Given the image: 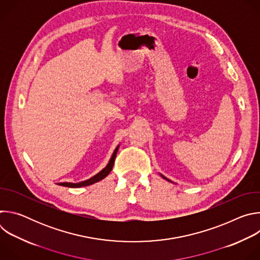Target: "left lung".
I'll list each match as a JSON object with an SVG mask.
<instances>
[{"label":"left lung","mask_w":260,"mask_h":260,"mask_svg":"<svg viewBox=\"0 0 260 260\" xmlns=\"http://www.w3.org/2000/svg\"><path fill=\"white\" fill-rule=\"evenodd\" d=\"M160 176H161V177H162V178H164V179H166V180H168V181H170V180H169V179H167V178H166V177H165V176H162V175H160ZM170 182H172V181H170Z\"/></svg>","instance_id":"1"}]
</instances>
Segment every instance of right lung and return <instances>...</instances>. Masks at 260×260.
Returning <instances> with one entry per match:
<instances>
[{"instance_id":"1","label":"right lung","mask_w":260,"mask_h":260,"mask_svg":"<svg viewBox=\"0 0 260 260\" xmlns=\"http://www.w3.org/2000/svg\"><path fill=\"white\" fill-rule=\"evenodd\" d=\"M118 148H119V145L116 147V149L114 150L112 156H111L108 165L100 172L98 173L96 175H94L93 177H91L90 179L88 180H85V181H82V182H78V183H69V182H63V183H58V185H61V186H66V187H72V188H78V187H83V186H88V185H91L93 183H96L101 180H103L104 178H106L109 173L112 171V168H113V165H114V161H115V157H116V154H117V151H118Z\"/></svg>"}]
</instances>
